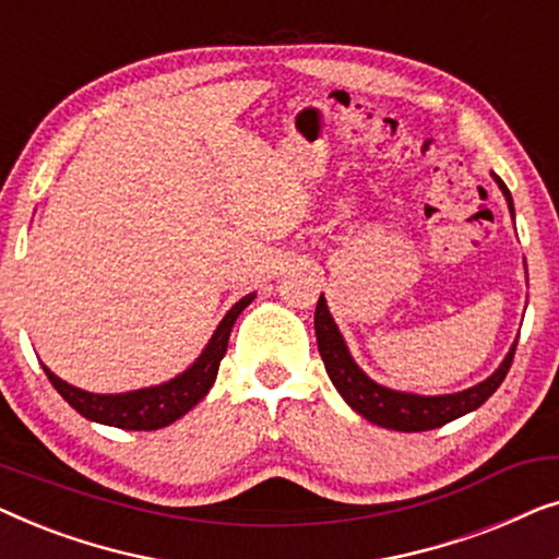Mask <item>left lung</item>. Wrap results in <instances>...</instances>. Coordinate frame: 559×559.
<instances>
[{
    "instance_id": "obj_1",
    "label": "left lung",
    "mask_w": 559,
    "mask_h": 559,
    "mask_svg": "<svg viewBox=\"0 0 559 559\" xmlns=\"http://www.w3.org/2000/svg\"><path fill=\"white\" fill-rule=\"evenodd\" d=\"M491 175L493 180L499 182L501 193L507 195L509 213L514 216V201H511L509 188L503 186L499 175L496 173ZM316 335H318L320 358H323L328 377H331L333 386L338 389L343 400L348 402V407L356 409L358 415L366 417L373 425L386 427V430H400V432L435 430V427H442L453 423L457 417L468 415L473 409H478L480 404H484L488 396L501 386V381L507 379L511 361H514V350H516V343H514L499 369H496L486 381H480V384L465 389V392L423 396V394L396 392V389L381 386L358 369L354 356L348 354V346L346 341H343L338 325H335L331 312H328L323 295H320L318 308H316Z\"/></svg>"
}]
</instances>
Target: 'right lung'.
<instances>
[{
    "instance_id": "right-lung-1",
    "label": "right lung",
    "mask_w": 559,
    "mask_h": 559,
    "mask_svg": "<svg viewBox=\"0 0 559 559\" xmlns=\"http://www.w3.org/2000/svg\"><path fill=\"white\" fill-rule=\"evenodd\" d=\"M251 300H254V293L241 297L221 320L216 333L211 335L209 346L195 358V364L188 371H182L180 377L165 381V384L124 394H94L68 384V381L56 377L48 366H43V371L48 373L50 384L58 389V394L91 423L121 427V430H159V427H167L175 419H180L209 394L213 381H216L221 358L226 356L228 335H231L236 318L241 316V310Z\"/></svg>"
}]
</instances>
